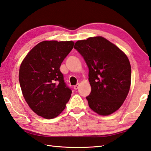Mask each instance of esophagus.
<instances>
[{
    "mask_svg": "<svg viewBox=\"0 0 151 151\" xmlns=\"http://www.w3.org/2000/svg\"><path fill=\"white\" fill-rule=\"evenodd\" d=\"M79 84H77L76 85H75L74 86H73V88H74V90H78V88H79Z\"/></svg>",
    "mask_w": 151,
    "mask_h": 151,
    "instance_id": "34e87169",
    "label": "esophagus"
}]
</instances>
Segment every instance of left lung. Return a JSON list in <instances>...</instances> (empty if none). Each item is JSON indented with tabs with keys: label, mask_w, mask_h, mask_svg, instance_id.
Masks as SVG:
<instances>
[{
	"label": "left lung",
	"mask_w": 151,
	"mask_h": 151,
	"mask_svg": "<svg viewBox=\"0 0 151 151\" xmlns=\"http://www.w3.org/2000/svg\"><path fill=\"white\" fill-rule=\"evenodd\" d=\"M74 49L83 56L89 69L91 90L86 98L90 108L101 115L116 111L129 91L131 68L128 58L102 36L79 40Z\"/></svg>",
	"instance_id": "8db88e82"
}]
</instances>
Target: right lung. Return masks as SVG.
<instances>
[{"label": "right lung", "instance_id": "obj_1", "mask_svg": "<svg viewBox=\"0 0 151 151\" xmlns=\"http://www.w3.org/2000/svg\"><path fill=\"white\" fill-rule=\"evenodd\" d=\"M72 41H43L31 50L22 63L19 82L23 96L38 115L54 119L63 111L72 90L60 68L73 47Z\"/></svg>", "mask_w": 151, "mask_h": 151}]
</instances>
